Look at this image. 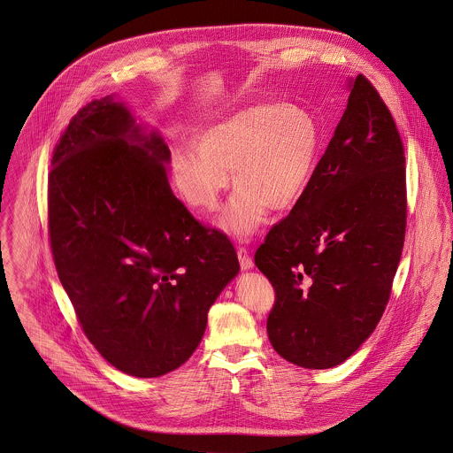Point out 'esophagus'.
Here are the masks:
<instances>
[{
    "label": "esophagus",
    "instance_id": "esophagus-1",
    "mask_svg": "<svg viewBox=\"0 0 453 453\" xmlns=\"http://www.w3.org/2000/svg\"><path fill=\"white\" fill-rule=\"evenodd\" d=\"M238 261H240L242 270H250V268L254 266L252 256H250V252H249L245 247H240V249H238Z\"/></svg>",
    "mask_w": 453,
    "mask_h": 453
}]
</instances>
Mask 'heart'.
I'll return each mask as SVG.
<instances>
[{
  "label": "heart",
  "instance_id": "1",
  "mask_svg": "<svg viewBox=\"0 0 453 453\" xmlns=\"http://www.w3.org/2000/svg\"><path fill=\"white\" fill-rule=\"evenodd\" d=\"M319 150L314 116L295 104L254 102L204 125L196 144L173 151L171 169L183 199L203 211L219 206L231 181L236 187L220 226L249 238L268 208L286 211L305 192Z\"/></svg>",
  "mask_w": 453,
  "mask_h": 453
}]
</instances>
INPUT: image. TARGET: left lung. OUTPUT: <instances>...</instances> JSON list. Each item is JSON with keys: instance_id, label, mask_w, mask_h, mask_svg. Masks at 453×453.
Masks as SVG:
<instances>
[{"instance_id": "obj_1", "label": "left lung", "mask_w": 453, "mask_h": 453, "mask_svg": "<svg viewBox=\"0 0 453 453\" xmlns=\"http://www.w3.org/2000/svg\"><path fill=\"white\" fill-rule=\"evenodd\" d=\"M348 86V107L305 192L254 256L275 289L268 339L303 369H332L371 337L406 234L399 130L369 79Z\"/></svg>"}]
</instances>
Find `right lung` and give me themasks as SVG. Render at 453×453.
I'll return each instance as SVG.
<instances>
[{
	"label": "right lung",
	"mask_w": 453,
	"mask_h": 453,
	"mask_svg": "<svg viewBox=\"0 0 453 453\" xmlns=\"http://www.w3.org/2000/svg\"><path fill=\"white\" fill-rule=\"evenodd\" d=\"M171 151L107 95L54 148L49 236L81 328L118 371L158 378L199 346L208 311L238 275L234 247L171 190Z\"/></svg>",
	"instance_id": "right-lung-1"
}]
</instances>
